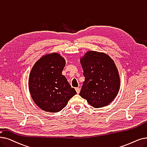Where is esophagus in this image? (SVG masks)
Segmentation results:
<instances>
[{
  "label": "esophagus",
  "mask_w": 147,
  "mask_h": 147,
  "mask_svg": "<svg viewBox=\"0 0 147 147\" xmlns=\"http://www.w3.org/2000/svg\"><path fill=\"white\" fill-rule=\"evenodd\" d=\"M76 92H77V93H78V94H79L80 91V88H76Z\"/></svg>",
  "instance_id": "1"
}]
</instances>
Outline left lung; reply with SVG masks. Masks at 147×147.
<instances>
[{
    "label": "left lung",
    "mask_w": 147,
    "mask_h": 147,
    "mask_svg": "<svg viewBox=\"0 0 147 147\" xmlns=\"http://www.w3.org/2000/svg\"><path fill=\"white\" fill-rule=\"evenodd\" d=\"M80 63L85 77L80 96L95 108L111 103L117 95L120 85L113 61L105 53L89 51L81 58Z\"/></svg>",
    "instance_id": "obj_1"
}]
</instances>
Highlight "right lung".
I'll use <instances>...</instances> for the list:
<instances>
[{
    "label": "right lung",
    "instance_id": "add662e5",
    "mask_svg": "<svg viewBox=\"0 0 147 147\" xmlns=\"http://www.w3.org/2000/svg\"><path fill=\"white\" fill-rule=\"evenodd\" d=\"M65 65V59L54 53L42 56L32 67L29 79V91L42 110L59 112L77 94L62 74Z\"/></svg>",
    "mask_w": 147,
    "mask_h": 147
}]
</instances>
